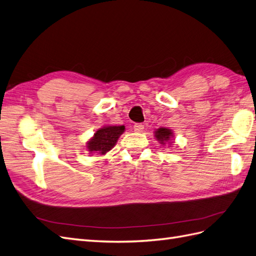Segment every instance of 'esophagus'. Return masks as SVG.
<instances>
[{"mask_svg":"<svg viewBox=\"0 0 256 256\" xmlns=\"http://www.w3.org/2000/svg\"><path fill=\"white\" fill-rule=\"evenodd\" d=\"M134 130L136 131V132H142V131L144 130V125H142V124H136V125L134 126Z\"/></svg>","mask_w":256,"mask_h":256,"instance_id":"34e87169","label":"esophagus"}]
</instances>
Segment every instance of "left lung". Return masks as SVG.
<instances>
[{"mask_svg": "<svg viewBox=\"0 0 256 256\" xmlns=\"http://www.w3.org/2000/svg\"><path fill=\"white\" fill-rule=\"evenodd\" d=\"M154 134V138H156V140L162 145H166V143L171 144V140L174 138L173 130L166 127H160L156 129Z\"/></svg>", "mask_w": 256, "mask_h": 256, "instance_id": "left-lung-1", "label": "left lung"}]
</instances>
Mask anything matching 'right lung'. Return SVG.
Here are the masks:
<instances>
[{
	"mask_svg": "<svg viewBox=\"0 0 256 256\" xmlns=\"http://www.w3.org/2000/svg\"><path fill=\"white\" fill-rule=\"evenodd\" d=\"M125 132V126H104L99 128L86 142V150L90 154H106L118 143L120 136Z\"/></svg>",
	"mask_w": 256,
	"mask_h": 256,
	"instance_id": "right-lung-1",
	"label": "right lung"
}]
</instances>
